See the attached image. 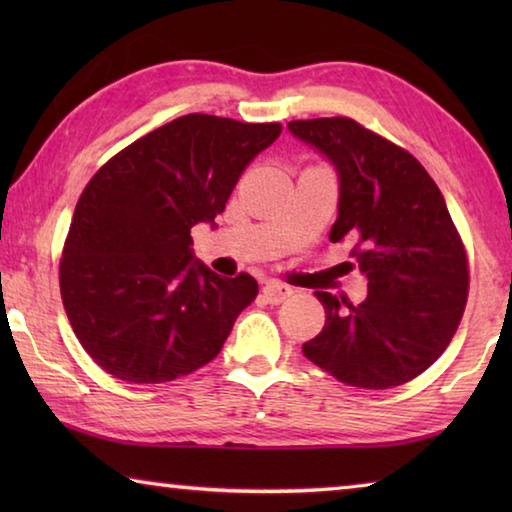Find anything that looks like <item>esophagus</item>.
<instances>
[{
    "mask_svg": "<svg viewBox=\"0 0 512 512\" xmlns=\"http://www.w3.org/2000/svg\"><path fill=\"white\" fill-rule=\"evenodd\" d=\"M291 293H293L291 287H287V284H282V282H275V280L266 282L262 287V296L268 305H280V302L287 300Z\"/></svg>",
    "mask_w": 512,
    "mask_h": 512,
    "instance_id": "obj_1",
    "label": "esophagus"
}]
</instances>
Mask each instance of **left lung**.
Here are the masks:
<instances>
[{"instance_id":"1","label":"left lung","mask_w":512,"mask_h":512,"mask_svg":"<svg viewBox=\"0 0 512 512\" xmlns=\"http://www.w3.org/2000/svg\"><path fill=\"white\" fill-rule=\"evenodd\" d=\"M289 131L339 171L329 241H354L350 257L368 277L361 305L316 291L325 327L302 352L348 386H402L445 352L470 291L467 253L445 198L409 151L350 117L296 119Z\"/></svg>"}]
</instances>
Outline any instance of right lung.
<instances>
[{"label": "right lung", "instance_id": "add662e5", "mask_svg": "<svg viewBox=\"0 0 512 512\" xmlns=\"http://www.w3.org/2000/svg\"><path fill=\"white\" fill-rule=\"evenodd\" d=\"M282 124L178 117L103 164L76 203L60 298L94 363L131 384H164L221 352L257 296L253 275L192 262V228L225 210L241 173Z\"/></svg>", "mask_w": 512, "mask_h": 512}]
</instances>
